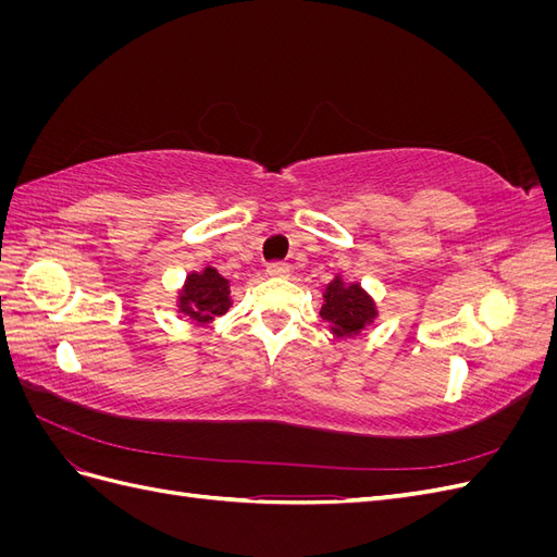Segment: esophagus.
<instances>
[{
    "label": "esophagus",
    "mask_w": 557,
    "mask_h": 557,
    "mask_svg": "<svg viewBox=\"0 0 557 557\" xmlns=\"http://www.w3.org/2000/svg\"><path fill=\"white\" fill-rule=\"evenodd\" d=\"M264 272L272 278H288L290 276V267L285 262H269Z\"/></svg>",
    "instance_id": "esophagus-1"
}]
</instances>
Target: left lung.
Listing matches in <instances>:
<instances>
[{
  "instance_id": "1",
  "label": "left lung",
  "mask_w": 557,
  "mask_h": 557,
  "mask_svg": "<svg viewBox=\"0 0 557 557\" xmlns=\"http://www.w3.org/2000/svg\"><path fill=\"white\" fill-rule=\"evenodd\" d=\"M325 305L320 309L330 332L334 336L360 334L379 315L374 299L367 295L360 283H344L342 276H334L323 293Z\"/></svg>"
}]
</instances>
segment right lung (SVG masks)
<instances>
[{
  "label": "right lung",
  "instance_id": "right-lung-1",
  "mask_svg": "<svg viewBox=\"0 0 557 557\" xmlns=\"http://www.w3.org/2000/svg\"><path fill=\"white\" fill-rule=\"evenodd\" d=\"M232 307L230 281L218 274V269L205 267L201 272L185 276L178 293V311L193 318L195 323H209L215 315L227 313Z\"/></svg>",
  "mask_w": 557,
  "mask_h": 557
}]
</instances>
